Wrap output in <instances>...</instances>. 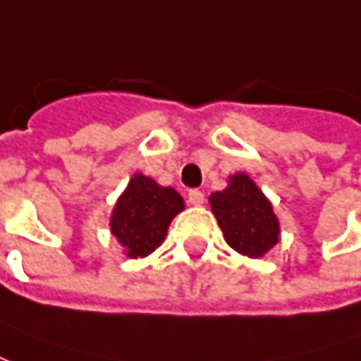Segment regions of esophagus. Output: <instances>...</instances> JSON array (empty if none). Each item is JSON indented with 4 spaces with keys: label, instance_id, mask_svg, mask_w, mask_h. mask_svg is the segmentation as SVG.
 Segmentation results:
<instances>
[{
    "label": "esophagus",
    "instance_id": "1",
    "mask_svg": "<svg viewBox=\"0 0 361 361\" xmlns=\"http://www.w3.org/2000/svg\"><path fill=\"white\" fill-rule=\"evenodd\" d=\"M204 200H206V196H204V192L202 190H190L188 192V202H190L192 206H202L204 204Z\"/></svg>",
    "mask_w": 361,
    "mask_h": 361
}]
</instances>
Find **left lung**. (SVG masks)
Here are the masks:
<instances>
[{"instance_id":"left-lung-1","label":"left lung","mask_w":361,"mask_h":361,"mask_svg":"<svg viewBox=\"0 0 361 361\" xmlns=\"http://www.w3.org/2000/svg\"><path fill=\"white\" fill-rule=\"evenodd\" d=\"M209 206L227 244L242 256L257 259L277 246L281 225L273 204L246 173L231 175L227 188L209 196Z\"/></svg>"}]
</instances>
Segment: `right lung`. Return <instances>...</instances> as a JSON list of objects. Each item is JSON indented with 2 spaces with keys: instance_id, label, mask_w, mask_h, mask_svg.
Here are the masks:
<instances>
[{
  "instance_id": "right-lung-1",
  "label": "right lung",
  "mask_w": 361,
  "mask_h": 361,
  "mask_svg": "<svg viewBox=\"0 0 361 361\" xmlns=\"http://www.w3.org/2000/svg\"><path fill=\"white\" fill-rule=\"evenodd\" d=\"M183 209L184 200L175 188L134 173L113 206L109 228L126 257H146L161 246L171 221Z\"/></svg>"
}]
</instances>
